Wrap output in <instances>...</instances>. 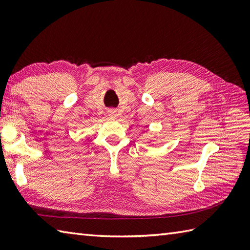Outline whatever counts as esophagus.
<instances>
[{"label":"esophagus","mask_w":250,"mask_h":250,"mask_svg":"<svg viewBox=\"0 0 250 250\" xmlns=\"http://www.w3.org/2000/svg\"><path fill=\"white\" fill-rule=\"evenodd\" d=\"M108 116H110V117H116V116H117L116 110H114V109L108 110Z\"/></svg>","instance_id":"esophagus-1"}]
</instances>
